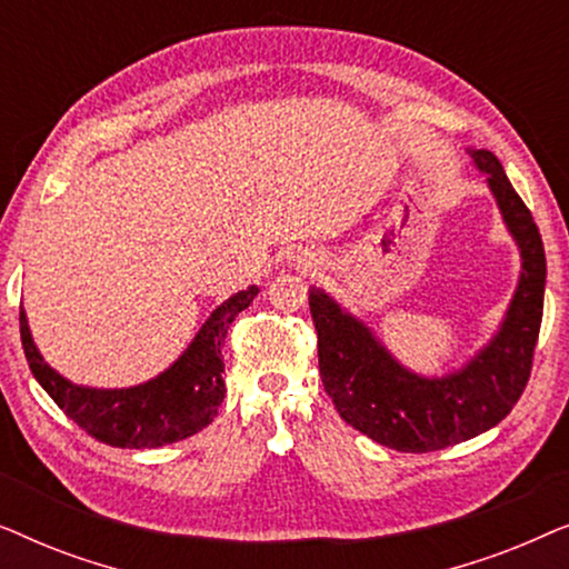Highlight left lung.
Instances as JSON below:
<instances>
[{"instance_id": "8db88e82", "label": "left lung", "mask_w": 569, "mask_h": 569, "mask_svg": "<svg viewBox=\"0 0 569 569\" xmlns=\"http://www.w3.org/2000/svg\"><path fill=\"white\" fill-rule=\"evenodd\" d=\"M487 176L502 222L520 251V277L495 337L446 376H417L372 329L329 292L310 287L318 368L333 407L355 430L401 453H427L500 425L523 393L543 313L547 256L531 212L489 150H469Z\"/></svg>"}]
</instances>
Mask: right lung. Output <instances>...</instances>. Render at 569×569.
I'll return each instance as SVG.
<instances>
[{
	"label": "right lung",
	"mask_w": 569,
	"mask_h": 569,
	"mask_svg": "<svg viewBox=\"0 0 569 569\" xmlns=\"http://www.w3.org/2000/svg\"><path fill=\"white\" fill-rule=\"evenodd\" d=\"M256 295L259 287L251 284L217 306L181 357L160 376L139 386L90 388L59 376L38 352L26 310H20L22 349L30 372L43 391L90 438L113 448H160L191 438L217 417L224 399V337L236 316L251 306Z\"/></svg>",
	"instance_id": "1"
}]
</instances>
